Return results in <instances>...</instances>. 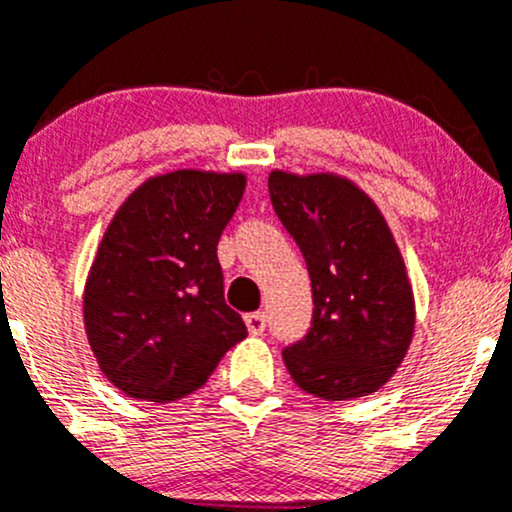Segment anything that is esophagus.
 <instances>
[{
  "mask_svg": "<svg viewBox=\"0 0 512 512\" xmlns=\"http://www.w3.org/2000/svg\"><path fill=\"white\" fill-rule=\"evenodd\" d=\"M245 325L247 330L252 332V335H262L267 327V317L265 312H250V315H245Z\"/></svg>",
  "mask_w": 512,
  "mask_h": 512,
  "instance_id": "1",
  "label": "esophagus"
}]
</instances>
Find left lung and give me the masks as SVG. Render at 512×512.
I'll list each match as a JSON object with an SVG mask.
<instances>
[{
	"label": "left lung",
	"mask_w": 512,
	"mask_h": 512,
	"mask_svg": "<svg viewBox=\"0 0 512 512\" xmlns=\"http://www.w3.org/2000/svg\"><path fill=\"white\" fill-rule=\"evenodd\" d=\"M272 210L300 247L312 325L282 350L292 380L322 400L375 393L393 377L415 327L413 290L375 202L335 175L272 172Z\"/></svg>",
	"instance_id": "1"
}]
</instances>
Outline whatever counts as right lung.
Here are the masks:
<instances>
[{"mask_svg": "<svg viewBox=\"0 0 512 512\" xmlns=\"http://www.w3.org/2000/svg\"><path fill=\"white\" fill-rule=\"evenodd\" d=\"M242 190V175L177 170L147 180L109 222L84 287V327L124 395L185 398L245 340L217 260Z\"/></svg>", "mask_w": 512, "mask_h": 512, "instance_id": "right-lung-1", "label": "right lung"}]
</instances>
